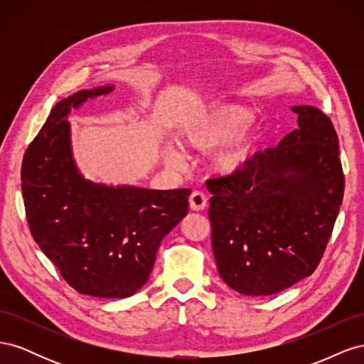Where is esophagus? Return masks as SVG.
<instances>
[{"mask_svg": "<svg viewBox=\"0 0 364 364\" xmlns=\"http://www.w3.org/2000/svg\"><path fill=\"white\" fill-rule=\"evenodd\" d=\"M206 196L202 191H193L190 196V206L194 211H202L206 206Z\"/></svg>", "mask_w": 364, "mask_h": 364, "instance_id": "esophagus-1", "label": "esophagus"}]
</instances>
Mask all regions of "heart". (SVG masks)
Returning <instances> with one entry per match:
<instances>
[{"label": "heart", "mask_w": 364, "mask_h": 364, "mask_svg": "<svg viewBox=\"0 0 364 364\" xmlns=\"http://www.w3.org/2000/svg\"><path fill=\"white\" fill-rule=\"evenodd\" d=\"M249 109L237 103H213L197 109L179 126L178 138L185 147L208 151L219 146L211 156L217 174L238 173L247 162L253 147V135L247 126ZM165 162L179 167L182 158L176 150L165 151Z\"/></svg>", "instance_id": "b5f03b06"}]
</instances>
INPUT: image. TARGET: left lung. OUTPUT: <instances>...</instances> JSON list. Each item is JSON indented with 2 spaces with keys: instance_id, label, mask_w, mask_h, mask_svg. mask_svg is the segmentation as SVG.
Listing matches in <instances>:
<instances>
[{
  "instance_id": "1",
  "label": "left lung",
  "mask_w": 364,
  "mask_h": 364,
  "mask_svg": "<svg viewBox=\"0 0 364 364\" xmlns=\"http://www.w3.org/2000/svg\"><path fill=\"white\" fill-rule=\"evenodd\" d=\"M297 129L238 173L209 179L220 277L245 296H269L310 277L343 200L336 129L321 109L293 106Z\"/></svg>"
}]
</instances>
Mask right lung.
<instances>
[{"label": "right lung", "instance_id": "right-lung-1", "mask_svg": "<svg viewBox=\"0 0 364 364\" xmlns=\"http://www.w3.org/2000/svg\"><path fill=\"white\" fill-rule=\"evenodd\" d=\"M112 85L83 90L51 109L30 142L21 188L30 232L74 290L129 297L150 277L162 238L188 213L190 188L149 190L86 181L75 167L67 117Z\"/></svg>", "mask_w": 364, "mask_h": 364}]
</instances>
